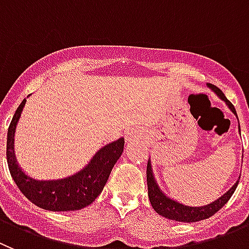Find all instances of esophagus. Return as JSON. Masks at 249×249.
Wrapping results in <instances>:
<instances>
[{
    "label": "esophagus",
    "mask_w": 249,
    "mask_h": 249,
    "mask_svg": "<svg viewBox=\"0 0 249 249\" xmlns=\"http://www.w3.org/2000/svg\"><path fill=\"white\" fill-rule=\"evenodd\" d=\"M133 139V134H126V140H131Z\"/></svg>",
    "instance_id": "34e87169"
}]
</instances>
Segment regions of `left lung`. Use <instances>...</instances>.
<instances>
[{"mask_svg": "<svg viewBox=\"0 0 249 249\" xmlns=\"http://www.w3.org/2000/svg\"><path fill=\"white\" fill-rule=\"evenodd\" d=\"M207 87L211 89V90H213L214 93L217 94V97H218L219 99H222L223 102L228 105V108L231 109V111L237 116L236 109H234L233 104L225 97V94L222 93V90L219 88H217L216 86H213V84H210V83L207 84ZM237 119H238V118H237ZM238 129L239 134H241V127H238ZM146 180L147 190H149V200L150 202H151L152 208L162 217H166V218L172 219V221H178V222H196V221H201V219H206L208 218V217L213 216L218 210H221V208L228 202L231 196H232L233 192L236 191L237 185H238L239 182V181H237V182L234 183L223 196L217 198L213 202L208 203V205L205 206H200V207H191V206L182 205V203L178 202V201L172 200V198L167 197L166 195L161 191L158 182H156L155 178H154V174H152L151 162H150V160L147 161Z\"/></svg>", "mask_w": 249, "mask_h": 249, "instance_id": "8db88e82", "label": "left lung"}]
</instances>
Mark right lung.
Segmentation results:
<instances>
[{"label":"right lung","mask_w":249,"mask_h":249,"mask_svg":"<svg viewBox=\"0 0 249 249\" xmlns=\"http://www.w3.org/2000/svg\"><path fill=\"white\" fill-rule=\"evenodd\" d=\"M26 99L19 104L7 131V163L19 191L32 203L48 211H77L90 205L100 195L114 165L122 156L124 139L120 138L93 156L84 169L59 180H36L22 171L15 156V131Z\"/></svg>","instance_id":"right-lung-1"}]
</instances>
